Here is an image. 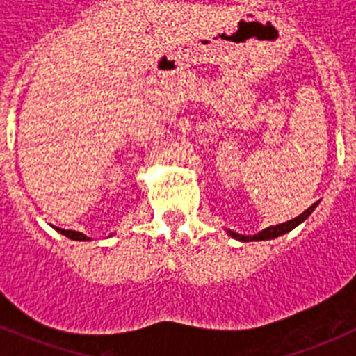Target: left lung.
<instances>
[{
    "label": "left lung",
    "mask_w": 356,
    "mask_h": 356,
    "mask_svg": "<svg viewBox=\"0 0 356 356\" xmlns=\"http://www.w3.org/2000/svg\"><path fill=\"white\" fill-rule=\"evenodd\" d=\"M316 207H317V203H314L312 207H308L303 213H300V216L294 217V219H291V221L282 222V225H276V226H269V228L262 229L260 234L253 235V237H250V235H248V237L246 235H238V234H235V232H228V234L232 235L234 238H237V241H242V242L269 241V238H276V237H280V235H284V234H287V232H291V229H294L298 225H301V222H303L305 219H307V217L314 212V209H316Z\"/></svg>",
    "instance_id": "8db88e82"
}]
</instances>
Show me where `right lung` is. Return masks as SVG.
Wrapping results in <instances>:
<instances>
[{"label": "right lung", "mask_w": 356, "mask_h": 356, "mask_svg": "<svg viewBox=\"0 0 356 356\" xmlns=\"http://www.w3.org/2000/svg\"><path fill=\"white\" fill-rule=\"evenodd\" d=\"M55 228V226H53ZM56 232H60L62 235H65L67 238H72V241H90L89 237H85L83 234H80V232H74V229H62V228H55Z\"/></svg>", "instance_id": "right-lung-1"}]
</instances>
